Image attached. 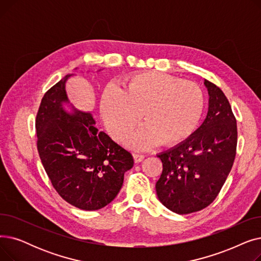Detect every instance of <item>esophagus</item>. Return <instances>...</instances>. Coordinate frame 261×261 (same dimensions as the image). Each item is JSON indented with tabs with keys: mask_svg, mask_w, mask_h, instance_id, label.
I'll list each match as a JSON object with an SVG mask.
<instances>
[{
	"mask_svg": "<svg viewBox=\"0 0 261 261\" xmlns=\"http://www.w3.org/2000/svg\"><path fill=\"white\" fill-rule=\"evenodd\" d=\"M144 155L143 154H139V153H133V159H134V162L135 163H140L144 160Z\"/></svg>",
	"mask_w": 261,
	"mask_h": 261,
	"instance_id": "esophagus-1",
	"label": "esophagus"
}]
</instances>
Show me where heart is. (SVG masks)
<instances>
[{
    "label": "heart",
    "mask_w": 261,
    "mask_h": 261,
    "mask_svg": "<svg viewBox=\"0 0 261 261\" xmlns=\"http://www.w3.org/2000/svg\"><path fill=\"white\" fill-rule=\"evenodd\" d=\"M125 91L109 86L101 96L100 112L113 138L122 141L143 117L146 122L127 140L136 149L164 142L176 145L196 130L204 109L202 90L194 82L161 72L135 74Z\"/></svg>",
    "instance_id": "obj_1"
}]
</instances>
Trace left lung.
Instances as JSON below:
<instances>
[{
  "mask_svg": "<svg viewBox=\"0 0 261 261\" xmlns=\"http://www.w3.org/2000/svg\"><path fill=\"white\" fill-rule=\"evenodd\" d=\"M208 111L189 138L158 156L163 171L155 184L161 203L186 215L205 208L217 198L236 155L237 125L224 93L208 80Z\"/></svg>",
  "mask_w": 261,
  "mask_h": 261,
  "instance_id": "left-lung-1",
  "label": "left lung"
}]
</instances>
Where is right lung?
<instances>
[{
  "instance_id": "1",
  "label": "right lung",
  "mask_w": 261,
  "mask_h": 261,
  "mask_svg": "<svg viewBox=\"0 0 261 261\" xmlns=\"http://www.w3.org/2000/svg\"><path fill=\"white\" fill-rule=\"evenodd\" d=\"M73 76L65 75L41 100L38 152L60 197L80 210L96 211L115 199L134 162L129 151L95 127L91 112L68 100L65 85Z\"/></svg>"
}]
</instances>
